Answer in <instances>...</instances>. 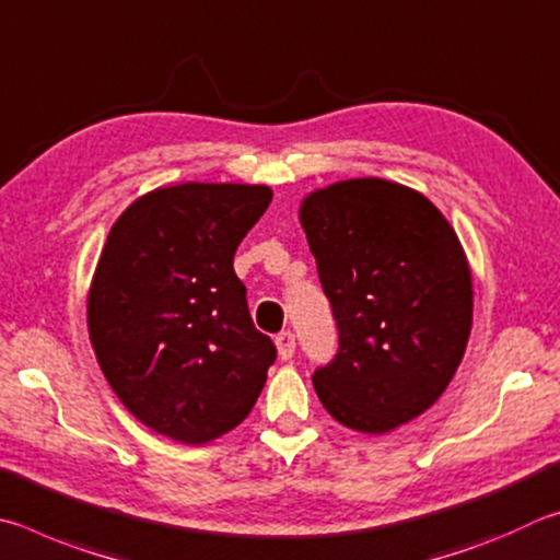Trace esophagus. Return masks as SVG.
<instances>
[{
	"instance_id": "esophagus-1",
	"label": "esophagus",
	"mask_w": 560,
	"mask_h": 560,
	"mask_svg": "<svg viewBox=\"0 0 560 560\" xmlns=\"http://www.w3.org/2000/svg\"><path fill=\"white\" fill-rule=\"evenodd\" d=\"M275 347H278V357L282 361L292 359V354H295V335H292V331H280V335L275 337Z\"/></svg>"
}]
</instances>
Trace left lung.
Here are the masks:
<instances>
[{
    "instance_id": "1",
    "label": "left lung",
    "mask_w": 560,
    "mask_h": 560,
    "mask_svg": "<svg viewBox=\"0 0 560 560\" xmlns=\"http://www.w3.org/2000/svg\"><path fill=\"white\" fill-rule=\"evenodd\" d=\"M300 223L339 329L312 384L341 425L384 435L425 413L465 357V250L423 194L374 176L312 191Z\"/></svg>"
}]
</instances>
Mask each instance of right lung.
Returning a JSON list of instances; mask_svg holds the SVG:
<instances>
[{
    "instance_id": "1",
    "label": "right lung",
    "mask_w": 560,
    "mask_h": 560,
    "mask_svg": "<svg viewBox=\"0 0 560 560\" xmlns=\"http://www.w3.org/2000/svg\"><path fill=\"white\" fill-rule=\"evenodd\" d=\"M270 201L260 184L186 182L140 196L107 233L88 331L115 396L154 433L203 445L258 400L278 351L233 255Z\"/></svg>"
}]
</instances>
